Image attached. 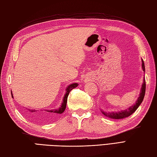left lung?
<instances>
[{"instance_id":"obj_1","label":"left lung","mask_w":157,"mask_h":157,"mask_svg":"<svg viewBox=\"0 0 157 157\" xmlns=\"http://www.w3.org/2000/svg\"><path fill=\"white\" fill-rule=\"evenodd\" d=\"M142 68H143V71L144 72L145 67H144V61L143 59H142ZM145 90H146V82H145V78H144L143 83L142 85V87H141L139 97L138 99H137V101H136V103L135 105H133L132 106H131V107H129L128 109H126L124 110H121V112L106 113V112L102 111V114H104L105 116H106V117H109L110 118H113V119H121V118H127V117H129L130 115H131L133 113H135L136 111V110L138 109V107L141 104V102H143L144 94H145Z\"/></svg>"}]
</instances>
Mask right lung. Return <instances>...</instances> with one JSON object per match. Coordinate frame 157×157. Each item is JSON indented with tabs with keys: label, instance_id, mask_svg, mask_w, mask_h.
Here are the masks:
<instances>
[{
	"label": "right lung",
	"instance_id": "right-lung-1",
	"mask_svg": "<svg viewBox=\"0 0 157 157\" xmlns=\"http://www.w3.org/2000/svg\"><path fill=\"white\" fill-rule=\"evenodd\" d=\"M78 85L77 83H73L71 84L69 86H68L67 88V92L65 94H64V97L63 98V103L61 106H60V108L58 109H54V110H45V112L44 113H36L37 110H29L30 113H29V116L32 117H36L38 118H40V120H48V118H51L54 116L56 115V114H62L64 110L66 109V106H67V98L68 96V94H69L70 92L77 86ZM12 94V93H11ZM12 97H13V94H12Z\"/></svg>",
	"mask_w": 157,
	"mask_h": 157
}]
</instances>
